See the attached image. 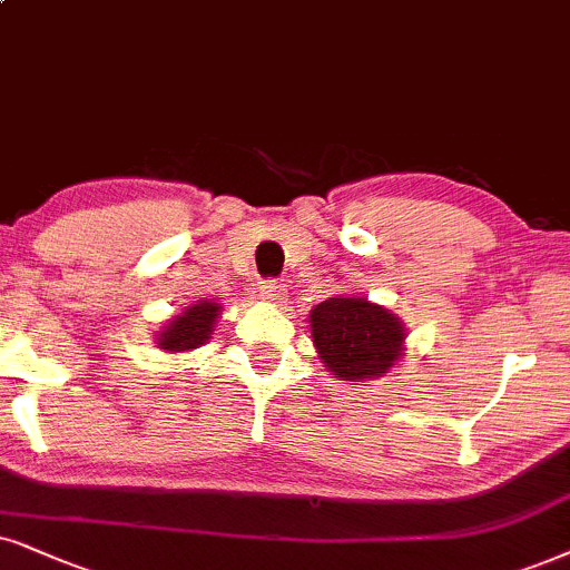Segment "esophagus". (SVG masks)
<instances>
[{"label": "esophagus", "instance_id": "1", "mask_svg": "<svg viewBox=\"0 0 570 570\" xmlns=\"http://www.w3.org/2000/svg\"><path fill=\"white\" fill-rule=\"evenodd\" d=\"M284 294H286V289L281 281H263L261 284V297L265 302H281L284 299Z\"/></svg>", "mask_w": 570, "mask_h": 570}]
</instances>
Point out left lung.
Instances as JSON below:
<instances>
[{
  "mask_svg": "<svg viewBox=\"0 0 570 570\" xmlns=\"http://www.w3.org/2000/svg\"><path fill=\"white\" fill-rule=\"evenodd\" d=\"M321 363L338 381L386 376L405 355L407 328L392 309L357 294H336L309 309Z\"/></svg>",
  "mask_w": 570,
  "mask_h": 570,
  "instance_id": "obj_1",
  "label": "left lung"
}]
</instances>
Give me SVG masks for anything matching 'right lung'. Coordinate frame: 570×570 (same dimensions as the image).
Instances as JSON below:
<instances>
[{"label": "right lung", "mask_w": 570, "mask_h": 570, "mask_svg": "<svg viewBox=\"0 0 570 570\" xmlns=\"http://www.w3.org/2000/svg\"><path fill=\"white\" fill-rule=\"evenodd\" d=\"M223 315V307L213 299H197L181 313L173 315L165 326L157 331V350L168 352V355H184L207 344L213 338L215 323Z\"/></svg>", "instance_id": "add662e5"}]
</instances>
